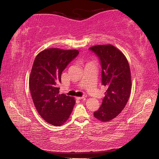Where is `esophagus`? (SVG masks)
<instances>
[{
	"instance_id": "34e87169",
	"label": "esophagus",
	"mask_w": 159,
	"mask_h": 159,
	"mask_svg": "<svg viewBox=\"0 0 159 159\" xmlns=\"http://www.w3.org/2000/svg\"><path fill=\"white\" fill-rule=\"evenodd\" d=\"M86 98V96L84 95V96H82V97H77V98H76L79 99V100H85Z\"/></svg>"
}]
</instances>
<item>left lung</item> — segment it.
Returning <instances> with one entry per match:
<instances>
[{"label":"left lung","instance_id":"1","mask_svg":"<svg viewBox=\"0 0 159 159\" xmlns=\"http://www.w3.org/2000/svg\"><path fill=\"white\" fill-rule=\"evenodd\" d=\"M90 49L100 60L102 83L107 88L94 116L100 121L107 122L121 113L129 100L131 90L129 65L124 54L111 44L97 45Z\"/></svg>","mask_w":159,"mask_h":159}]
</instances>
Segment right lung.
<instances>
[{"instance_id":"obj_1","label":"right lung","mask_w":159,"mask_h":159,"mask_svg":"<svg viewBox=\"0 0 159 159\" xmlns=\"http://www.w3.org/2000/svg\"><path fill=\"white\" fill-rule=\"evenodd\" d=\"M79 53L77 49L49 48L34 60L29 79L30 93L39 116L52 125H63L72 113L74 97L59 94L58 84L63 70Z\"/></svg>"}]
</instances>
